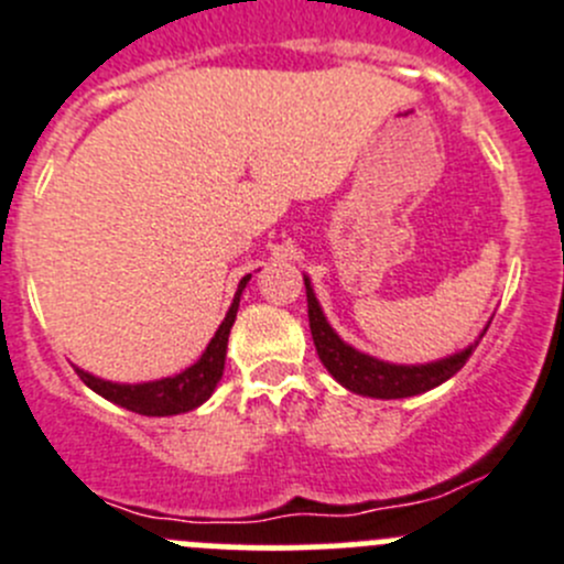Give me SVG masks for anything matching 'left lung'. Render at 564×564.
<instances>
[{"label":"left lung","instance_id":"left-lung-1","mask_svg":"<svg viewBox=\"0 0 564 564\" xmlns=\"http://www.w3.org/2000/svg\"><path fill=\"white\" fill-rule=\"evenodd\" d=\"M303 281L305 297H308V322L311 336H314L316 344V355H319L325 369L333 375V380L341 382L347 391L360 393V397L404 399L441 386V382L455 377L457 371L466 366V360L471 358V352L477 349L479 338H482L485 330L490 327L488 322L485 330L479 333V338H474V344H468L466 349H460V352L455 355H446V358L441 360H430V364H388V360L360 352L352 344L344 341V338L333 330L330 322H327L325 311H322L319 300H316L314 294V286H311V278L303 275Z\"/></svg>","mask_w":564,"mask_h":564}]
</instances>
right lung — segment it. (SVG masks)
I'll use <instances>...</instances> for the list:
<instances>
[{
    "instance_id": "1",
    "label": "right lung",
    "mask_w": 564,
    "mask_h": 564,
    "mask_svg": "<svg viewBox=\"0 0 564 564\" xmlns=\"http://www.w3.org/2000/svg\"><path fill=\"white\" fill-rule=\"evenodd\" d=\"M248 281L250 275H245L242 281H239L231 308H228L226 319L220 322L217 333L212 336L209 347L204 349V355H200L193 366L178 371V375L162 377V380H151V382H112V380H101V377L74 366L76 375H79L82 382H85L87 388H93L98 397L109 399V402L120 404V408L131 410V413L178 415V413H189V410L200 408V404L215 393L217 382L223 380L228 336H231L234 319H237V311H239V297H242Z\"/></svg>"
}]
</instances>
